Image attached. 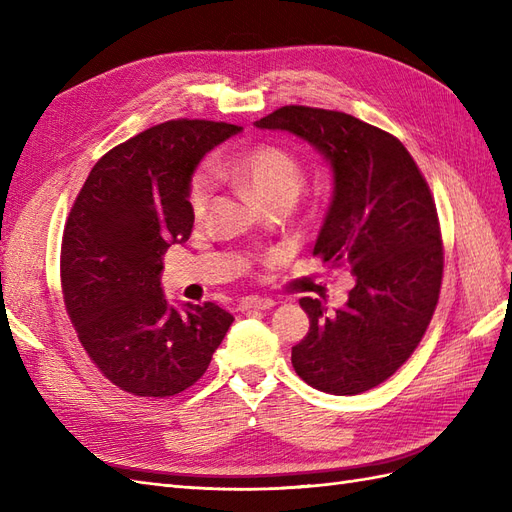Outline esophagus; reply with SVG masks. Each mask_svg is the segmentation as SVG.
Returning <instances> with one entry per match:
<instances>
[{"instance_id":"esophagus-1","label":"esophagus","mask_w":512,"mask_h":512,"mask_svg":"<svg viewBox=\"0 0 512 512\" xmlns=\"http://www.w3.org/2000/svg\"><path fill=\"white\" fill-rule=\"evenodd\" d=\"M275 305L273 299H260V297H247L241 301V312H260V309H271Z\"/></svg>"}]
</instances>
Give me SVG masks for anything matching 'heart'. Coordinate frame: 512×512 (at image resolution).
Segmentation results:
<instances>
[{
	"mask_svg": "<svg viewBox=\"0 0 512 512\" xmlns=\"http://www.w3.org/2000/svg\"><path fill=\"white\" fill-rule=\"evenodd\" d=\"M211 170L218 177L235 183L254 194L262 205H290L303 185V166L290 151L275 145H260L237 153V156L215 160ZM213 181L209 170L200 168L188 185V205L196 220L203 218L209 207Z\"/></svg>",
	"mask_w": 512,
	"mask_h": 512,
	"instance_id": "1",
	"label": "heart"
}]
</instances>
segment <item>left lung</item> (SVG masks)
<instances>
[{"label": "left lung", "mask_w": 512, "mask_h": 512, "mask_svg": "<svg viewBox=\"0 0 512 512\" xmlns=\"http://www.w3.org/2000/svg\"><path fill=\"white\" fill-rule=\"evenodd\" d=\"M254 126L299 136L329 162L333 196L314 256L354 275L333 314L299 301L309 331L292 367L331 395L374 389L408 361L438 305L444 258L429 185L395 136L352 115L282 106Z\"/></svg>", "instance_id": "obj_1"}]
</instances>
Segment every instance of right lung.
<instances>
[{
  "instance_id": "right-lung-1",
  "label": "right lung",
  "mask_w": 512,
  "mask_h": 512,
  "mask_svg": "<svg viewBox=\"0 0 512 512\" xmlns=\"http://www.w3.org/2000/svg\"><path fill=\"white\" fill-rule=\"evenodd\" d=\"M243 128L177 119L102 156L61 241V288L89 359L121 391L170 397L205 374L232 324L215 303L173 305L164 252L194 226L188 185L213 147Z\"/></svg>"
}]
</instances>
